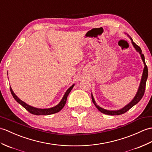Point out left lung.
I'll return each instance as SVG.
<instances>
[{
  "label": "left lung",
  "instance_id": "left-lung-1",
  "mask_svg": "<svg viewBox=\"0 0 152 152\" xmlns=\"http://www.w3.org/2000/svg\"><path fill=\"white\" fill-rule=\"evenodd\" d=\"M132 42V44L133 45V47H135V48L136 49V50L137 52H139L140 54L141 58H142V61L144 62V70H143V74L142 76V79H141L140 81V86L139 87V90L137 91V93L136 94L135 96L134 97V98L133 99V100L130 102L129 104H128L124 107H123L121 109H119V110L117 111H109V110H106V109H104L103 108H102L98 106V105H96V102H95L93 95L91 94V97H92V100L93 102L94 103V104L95 105V106L96 107V108L99 110L101 113L105 115H122L125 113L126 112L128 111V110H129L133 106H134L135 104H137L138 102L141 100V98H142V96H144V92H145V89H146V80L148 78V67L147 65L145 63V60H144V56L143 54H142V50H141V48L139 47L138 45H137L133 41L132 39L130 37Z\"/></svg>",
  "mask_w": 152,
  "mask_h": 152
}]
</instances>
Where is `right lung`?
I'll use <instances>...</instances> for the list:
<instances>
[{
	"label": "right lung",
	"mask_w": 152,
	"mask_h": 152,
	"mask_svg": "<svg viewBox=\"0 0 152 152\" xmlns=\"http://www.w3.org/2000/svg\"><path fill=\"white\" fill-rule=\"evenodd\" d=\"M74 86H75V84L72 85V86L70 88H69L68 90L66 91V93L64 94V96H63L62 100H61V102H59V104L58 105H57L56 106H55L54 107L49 108V109H38V108H36V107L30 106V105L26 104L25 102H24L23 101L20 100L19 98L16 96L15 93H13V91H12L11 87H10V91H11L12 96L14 98V99L18 102L19 104H20L21 105H22L23 107L25 108L28 112H30V113L33 114V115H48L56 113H58L59 111L61 110L63 107L65 106L66 102V98H67L69 94L72 89Z\"/></svg>",
	"instance_id": "1"
}]
</instances>
